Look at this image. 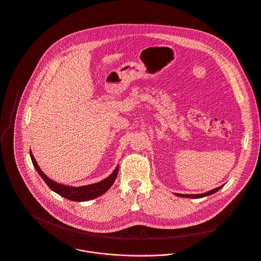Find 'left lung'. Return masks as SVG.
Returning a JSON list of instances; mask_svg holds the SVG:
<instances>
[{"label": "left lung", "mask_w": 261, "mask_h": 261, "mask_svg": "<svg viewBox=\"0 0 261 261\" xmlns=\"http://www.w3.org/2000/svg\"><path fill=\"white\" fill-rule=\"evenodd\" d=\"M223 186H220V187H218V188H215V189H213V190H211V191H209V192H206V193H204V194H196V195H189V194H175L176 196H178V197H184V198H193V199H198V198H203V197H207V196H209V195H212V194H214V193H216L217 191H219L221 188H222Z\"/></svg>", "instance_id": "left-lung-1"}]
</instances>
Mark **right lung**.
<instances>
[{
  "mask_svg": "<svg viewBox=\"0 0 261 261\" xmlns=\"http://www.w3.org/2000/svg\"><path fill=\"white\" fill-rule=\"evenodd\" d=\"M30 154H31V158H32L34 166L36 167V169H37L38 173L41 175V177L45 180L47 186L55 193L59 194L60 196L66 198L68 200H71V201H77V202L89 201V200L95 199V198L103 195L105 192H107L111 188V186L115 181L116 176L118 174V166H116V168L113 170V172L108 177L104 178L103 180H101L99 182L88 185V186H82V187L66 186V185L59 184V182L49 178L40 168L32 151H30Z\"/></svg>",
  "mask_w": 261,
  "mask_h": 261,
  "instance_id": "obj_1",
  "label": "right lung"
}]
</instances>
